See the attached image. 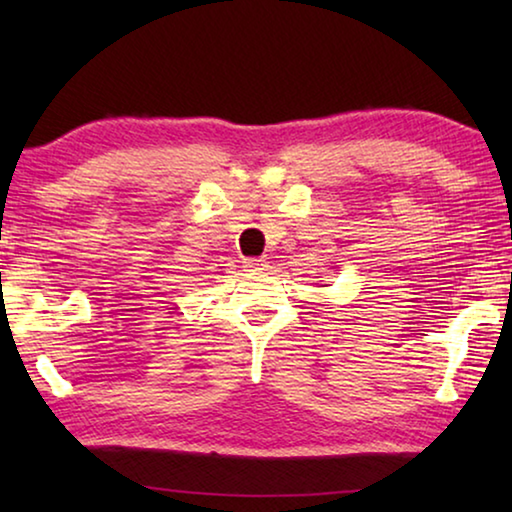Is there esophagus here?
<instances>
[{"label":"esophagus","instance_id":"obj_1","mask_svg":"<svg viewBox=\"0 0 512 512\" xmlns=\"http://www.w3.org/2000/svg\"><path fill=\"white\" fill-rule=\"evenodd\" d=\"M262 262H264V259L250 257V259H246V262H244V264H246V268H253V271H257V268H262V266H264Z\"/></svg>","mask_w":512,"mask_h":512}]
</instances>
